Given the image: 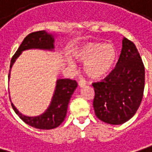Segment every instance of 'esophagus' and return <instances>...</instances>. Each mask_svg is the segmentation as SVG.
Here are the masks:
<instances>
[{
	"mask_svg": "<svg viewBox=\"0 0 152 152\" xmlns=\"http://www.w3.org/2000/svg\"><path fill=\"white\" fill-rule=\"evenodd\" d=\"M86 84V80H79V82H78V85H79V86L80 87H83L85 86Z\"/></svg>",
	"mask_w": 152,
	"mask_h": 152,
	"instance_id": "1",
	"label": "esophagus"
}]
</instances>
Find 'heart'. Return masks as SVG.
<instances>
[{"instance_id": "1", "label": "heart", "mask_w": 152, "mask_h": 152, "mask_svg": "<svg viewBox=\"0 0 152 152\" xmlns=\"http://www.w3.org/2000/svg\"><path fill=\"white\" fill-rule=\"evenodd\" d=\"M75 56L85 61L84 71L92 79L107 76L115 66L117 50L114 45L104 42H88L78 47Z\"/></svg>"}]
</instances>
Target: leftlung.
<instances>
[{
  "mask_svg": "<svg viewBox=\"0 0 152 152\" xmlns=\"http://www.w3.org/2000/svg\"><path fill=\"white\" fill-rule=\"evenodd\" d=\"M92 86L93 106L99 119L111 125L125 123L136 114L145 87V67L132 41L124 37L115 67Z\"/></svg>",
  "mask_w": 152,
  "mask_h": 152,
  "instance_id": "obj_1",
  "label": "left lung"
}]
</instances>
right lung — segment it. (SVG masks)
I'll return each mask as SVG.
<instances>
[{
    "instance_id": "1",
    "label": "right lung",
    "mask_w": 152,
    "mask_h": 152,
    "mask_svg": "<svg viewBox=\"0 0 152 152\" xmlns=\"http://www.w3.org/2000/svg\"><path fill=\"white\" fill-rule=\"evenodd\" d=\"M54 37L46 31H39L29 34L20 44L11 61V68L16 58L23 50L29 49H54ZM8 78H10V72ZM77 87L76 80L71 79H59L56 80V86L50 106L43 114L38 116H26L20 113L15 106L11 103L13 110L20 119L29 126L41 130H50L59 126L62 123L66 115L68 103L74 91Z\"/></svg>"
}]
</instances>
